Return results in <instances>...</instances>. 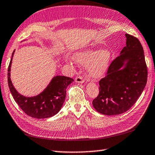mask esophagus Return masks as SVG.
Wrapping results in <instances>:
<instances>
[{"label": "esophagus", "mask_w": 155, "mask_h": 155, "mask_svg": "<svg viewBox=\"0 0 155 155\" xmlns=\"http://www.w3.org/2000/svg\"><path fill=\"white\" fill-rule=\"evenodd\" d=\"M75 81L78 83H83L85 82V80H84V78L81 77V76H78V77H76Z\"/></svg>", "instance_id": "34e87169"}]
</instances>
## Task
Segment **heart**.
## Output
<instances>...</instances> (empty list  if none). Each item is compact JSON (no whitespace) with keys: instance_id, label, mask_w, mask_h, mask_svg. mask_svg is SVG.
<instances>
[{"instance_id":"obj_1","label":"heart","mask_w":155,"mask_h":155,"mask_svg":"<svg viewBox=\"0 0 155 155\" xmlns=\"http://www.w3.org/2000/svg\"><path fill=\"white\" fill-rule=\"evenodd\" d=\"M74 61L77 64L86 67L88 75L92 78H100L106 74L112 59L111 51L107 48L101 50H86L76 52Z\"/></svg>"}]
</instances>
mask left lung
I'll return each mask as SVG.
<instances>
[{
    "instance_id": "1",
    "label": "left lung",
    "mask_w": 155,
    "mask_h": 155,
    "mask_svg": "<svg viewBox=\"0 0 155 155\" xmlns=\"http://www.w3.org/2000/svg\"><path fill=\"white\" fill-rule=\"evenodd\" d=\"M126 37V45L99 81V94L92 101L95 110L102 114L126 112L146 87L148 70L143 47L138 38L127 34Z\"/></svg>"
}]
</instances>
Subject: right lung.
<instances>
[{"mask_svg":"<svg viewBox=\"0 0 155 155\" xmlns=\"http://www.w3.org/2000/svg\"><path fill=\"white\" fill-rule=\"evenodd\" d=\"M14 50L9 63L7 80L9 90L16 104L28 116L36 119L50 118L60 111L66 97V89L74 81L72 78L55 76L43 92L34 97L22 95L14 87L11 80V67Z\"/></svg>","mask_w":155,"mask_h":155,"instance_id":"add662e5","label":"right lung"}]
</instances>
